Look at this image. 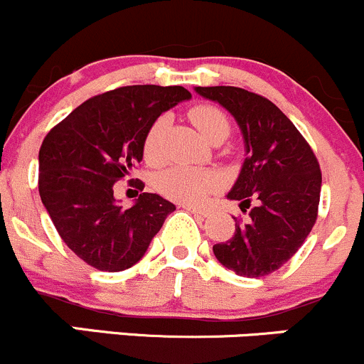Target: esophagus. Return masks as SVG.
Instances as JSON below:
<instances>
[{
  "mask_svg": "<svg viewBox=\"0 0 364 364\" xmlns=\"http://www.w3.org/2000/svg\"><path fill=\"white\" fill-rule=\"evenodd\" d=\"M185 209L198 218H205V216H209V213H211L208 208H195V205H185Z\"/></svg>",
  "mask_w": 364,
  "mask_h": 364,
  "instance_id": "1",
  "label": "esophagus"
}]
</instances>
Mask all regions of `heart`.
I'll use <instances>...</instances> for the list:
<instances>
[{"label":"heart","instance_id":"b5f03b06","mask_svg":"<svg viewBox=\"0 0 364 364\" xmlns=\"http://www.w3.org/2000/svg\"><path fill=\"white\" fill-rule=\"evenodd\" d=\"M188 118L197 131L209 141L218 144L228 137L232 131V122L228 114L214 105H197L190 108ZM166 117L153 120L143 141V155L146 162L160 164L164 159V132H166ZM216 176L208 171L193 167L176 166L162 172L159 178V190L166 197L183 204H200L209 193L216 188Z\"/></svg>","mask_w":364,"mask_h":364}]
</instances>
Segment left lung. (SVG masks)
Returning a JSON list of instances; mask_svg holds the SVG:
<instances>
[{"instance_id": "obj_1", "label": "left lung", "mask_w": 364, "mask_h": 364, "mask_svg": "<svg viewBox=\"0 0 364 364\" xmlns=\"http://www.w3.org/2000/svg\"><path fill=\"white\" fill-rule=\"evenodd\" d=\"M202 97L233 114L246 143V160L230 200L250 220H235V233L214 244L218 262L242 277L281 269L300 250L317 220L321 169L311 144L272 101L239 87H197Z\"/></svg>"}]
</instances>
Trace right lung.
Returning a JSON list of instances; mask_svg holds the SVG:
<instances>
[{"instance_id":"add662e5","label":"right lung","mask_w":364,"mask_h":364,"mask_svg":"<svg viewBox=\"0 0 364 364\" xmlns=\"http://www.w3.org/2000/svg\"><path fill=\"white\" fill-rule=\"evenodd\" d=\"M190 97L179 85L120 87L90 97L45 136L38 156L41 202L60 239L87 265L131 269L176 209L156 193H141L124 209L113 185L143 160L153 120ZM134 185L143 192V181Z\"/></svg>"}]
</instances>
